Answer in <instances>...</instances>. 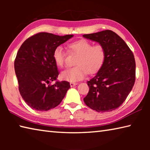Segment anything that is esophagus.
I'll use <instances>...</instances> for the list:
<instances>
[{
	"mask_svg": "<svg viewBox=\"0 0 150 150\" xmlns=\"http://www.w3.org/2000/svg\"><path fill=\"white\" fill-rule=\"evenodd\" d=\"M77 85V83H72V82H71L70 83V86L71 87H74V86H75V85Z\"/></svg>",
	"mask_w": 150,
	"mask_h": 150,
	"instance_id": "esophagus-1",
	"label": "esophagus"
}]
</instances>
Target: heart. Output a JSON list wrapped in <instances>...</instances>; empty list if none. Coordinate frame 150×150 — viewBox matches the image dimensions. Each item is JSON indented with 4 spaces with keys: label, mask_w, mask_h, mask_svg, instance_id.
Here are the masks:
<instances>
[{
    "label": "heart",
    "mask_w": 150,
    "mask_h": 150,
    "mask_svg": "<svg viewBox=\"0 0 150 150\" xmlns=\"http://www.w3.org/2000/svg\"><path fill=\"white\" fill-rule=\"evenodd\" d=\"M69 47L72 52L78 54L75 62L76 66L63 70L60 77L64 81L75 83L82 80L87 74L99 70L105 61L106 52L102 45H93L89 41L80 40L71 43ZM65 52L63 47L57 46L53 52V59L57 67L64 65Z\"/></svg>",
    "instance_id": "b5f03b06"
}]
</instances>
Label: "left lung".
<instances>
[{
	"instance_id": "8db88e82",
	"label": "left lung",
	"mask_w": 150,
	"mask_h": 150,
	"mask_svg": "<svg viewBox=\"0 0 150 150\" xmlns=\"http://www.w3.org/2000/svg\"><path fill=\"white\" fill-rule=\"evenodd\" d=\"M102 45L106 52L104 64L87 81L89 91L83 98L86 105L96 112L118 108L132 89L136 79L134 54L126 42L112 30L83 35Z\"/></svg>"
}]
</instances>
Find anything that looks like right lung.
I'll list each match as a JSON object with an SVG mask.
<instances>
[{"instance_id": "add662e5", "label": "right lung", "mask_w": 150, "mask_h": 150, "mask_svg": "<svg viewBox=\"0 0 150 150\" xmlns=\"http://www.w3.org/2000/svg\"><path fill=\"white\" fill-rule=\"evenodd\" d=\"M73 36L40 32L20 46L14 61L15 73L20 95L32 109L47 111L56 107L70 88L69 83L65 81L50 83L57 80L59 75L53 52Z\"/></svg>"}]
</instances>
